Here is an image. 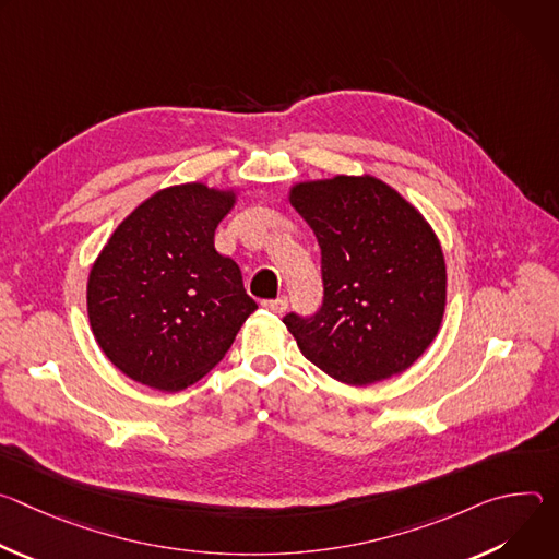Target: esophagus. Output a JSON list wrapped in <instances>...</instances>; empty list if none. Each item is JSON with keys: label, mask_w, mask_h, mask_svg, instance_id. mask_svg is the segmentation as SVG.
<instances>
[{"label": "esophagus", "mask_w": 559, "mask_h": 559, "mask_svg": "<svg viewBox=\"0 0 559 559\" xmlns=\"http://www.w3.org/2000/svg\"><path fill=\"white\" fill-rule=\"evenodd\" d=\"M263 307L274 311V313H283L287 309V298L281 296V298H274V300H263Z\"/></svg>", "instance_id": "1"}]
</instances>
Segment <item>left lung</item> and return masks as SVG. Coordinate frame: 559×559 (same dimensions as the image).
<instances>
[{
	"label": "left lung",
	"mask_w": 559,
	"mask_h": 559,
	"mask_svg": "<svg viewBox=\"0 0 559 559\" xmlns=\"http://www.w3.org/2000/svg\"><path fill=\"white\" fill-rule=\"evenodd\" d=\"M289 203L321 248V307L283 318L302 356L347 384L412 367L447 302L444 257L429 223L373 177L298 183Z\"/></svg>",
	"instance_id": "left-lung-1"
}]
</instances>
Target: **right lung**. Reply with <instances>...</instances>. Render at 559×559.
I'll return each mask as SVG.
<instances>
[{
  "label": "right lung",
  "mask_w": 559,
  "mask_h": 559,
  "mask_svg": "<svg viewBox=\"0 0 559 559\" xmlns=\"http://www.w3.org/2000/svg\"><path fill=\"white\" fill-rule=\"evenodd\" d=\"M234 192L166 188L110 236L88 278V318L108 360L132 380L181 391L231 347L259 307L238 265L214 250Z\"/></svg>",
  "instance_id": "right-lung-1"
}]
</instances>
